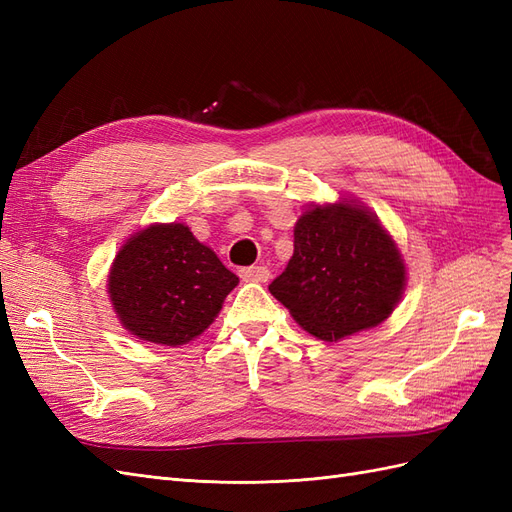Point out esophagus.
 Segmentation results:
<instances>
[{"label":"esophagus","instance_id":"1","mask_svg":"<svg viewBox=\"0 0 512 512\" xmlns=\"http://www.w3.org/2000/svg\"><path fill=\"white\" fill-rule=\"evenodd\" d=\"M243 282H256V284H265L269 280V269L267 267H245L239 271Z\"/></svg>","mask_w":512,"mask_h":512}]
</instances>
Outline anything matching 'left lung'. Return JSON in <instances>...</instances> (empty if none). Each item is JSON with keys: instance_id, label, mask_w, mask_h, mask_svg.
<instances>
[{"instance_id": "8db88e82", "label": "left lung", "mask_w": 512, "mask_h": 512, "mask_svg": "<svg viewBox=\"0 0 512 512\" xmlns=\"http://www.w3.org/2000/svg\"><path fill=\"white\" fill-rule=\"evenodd\" d=\"M406 280V262L378 215L342 198L299 215L294 254L269 290L301 329L339 342L389 318Z\"/></svg>"}]
</instances>
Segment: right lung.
<instances>
[{
	"label": "right lung",
	"mask_w": 512,
	"mask_h": 512,
	"mask_svg": "<svg viewBox=\"0 0 512 512\" xmlns=\"http://www.w3.org/2000/svg\"><path fill=\"white\" fill-rule=\"evenodd\" d=\"M237 284L211 247L170 222L149 224L119 247L106 292L130 335L177 348L209 329Z\"/></svg>",
	"instance_id": "right-lung-1"
}]
</instances>
